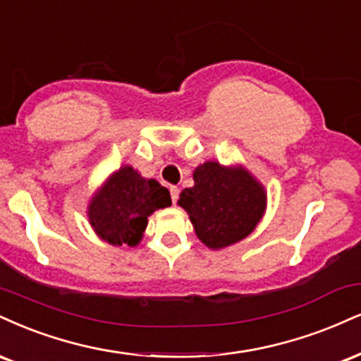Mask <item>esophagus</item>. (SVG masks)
<instances>
[{
	"label": "esophagus",
	"instance_id": "1",
	"mask_svg": "<svg viewBox=\"0 0 361 361\" xmlns=\"http://www.w3.org/2000/svg\"><path fill=\"white\" fill-rule=\"evenodd\" d=\"M169 195H171V202L176 203L178 195H180V190H178L176 186H169Z\"/></svg>",
	"mask_w": 361,
	"mask_h": 361
}]
</instances>
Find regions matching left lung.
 Instances as JSON below:
<instances>
[{"label": "left lung", "mask_w": 361, "mask_h": 361, "mask_svg": "<svg viewBox=\"0 0 361 361\" xmlns=\"http://www.w3.org/2000/svg\"><path fill=\"white\" fill-rule=\"evenodd\" d=\"M195 185L180 193L195 233L208 249L220 250L249 237L267 208L264 185L242 164L205 161L193 171Z\"/></svg>", "instance_id": "8db88e82"}]
</instances>
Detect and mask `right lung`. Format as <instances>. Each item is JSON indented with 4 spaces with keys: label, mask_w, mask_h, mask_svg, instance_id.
Masks as SVG:
<instances>
[{
    "label": "right lung",
    "mask_w": 361,
    "mask_h": 361,
    "mask_svg": "<svg viewBox=\"0 0 361 361\" xmlns=\"http://www.w3.org/2000/svg\"><path fill=\"white\" fill-rule=\"evenodd\" d=\"M169 205L171 197L164 186L124 164L92 193L87 216L101 240L116 247H136L145 235L147 216Z\"/></svg>",
    "instance_id": "obj_1"
}]
</instances>
